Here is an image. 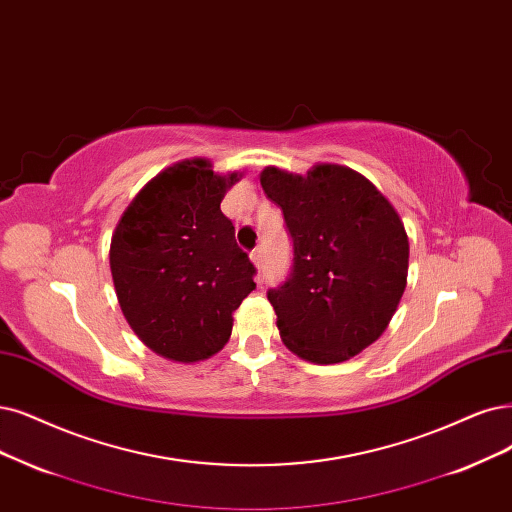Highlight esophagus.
Segmentation results:
<instances>
[{
	"label": "esophagus",
	"instance_id": "34e87169",
	"mask_svg": "<svg viewBox=\"0 0 512 512\" xmlns=\"http://www.w3.org/2000/svg\"><path fill=\"white\" fill-rule=\"evenodd\" d=\"M251 261L255 263L257 268H261V263H263V249H261V246H255V249L251 251Z\"/></svg>",
	"mask_w": 512,
	"mask_h": 512
}]
</instances>
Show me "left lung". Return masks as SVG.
<instances>
[{
  "label": "left lung",
  "mask_w": 512,
  "mask_h": 512,
  "mask_svg": "<svg viewBox=\"0 0 512 512\" xmlns=\"http://www.w3.org/2000/svg\"><path fill=\"white\" fill-rule=\"evenodd\" d=\"M282 208L293 268L268 291L282 342L316 365L344 363L380 337L407 287L409 240L386 196L361 173L316 164L306 177L263 168Z\"/></svg>",
  "instance_id": "left-lung-1"
}]
</instances>
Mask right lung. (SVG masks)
Instances as JSON below:
<instances>
[{
	"label": "right lung",
	"mask_w": 512,
	"mask_h": 512,
	"mask_svg": "<svg viewBox=\"0 0 512 512\" xmlns=\"http://www.w3.org/2000/svg\"><path fill=\"white\" fill-rule=\"evenodd\" d=\"M242 175H217L204 158L162 170L135 196L109 246L113 287L141 342L177 363L217 354L234 310L255 289V266L221 213Z\"/></svg>",
	"instance_id": "right-lung-1"
}]
</instances>
